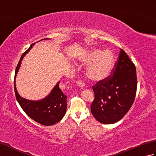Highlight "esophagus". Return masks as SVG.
Returning a JSON list of instances; mask_svg holds the SVG:
<instances>
[{
    "instance_id": "esophagus-1",
    "label": "esophagus",
    "mask_w": 156,
    "mask_h": 156,
    "mask_svg": "<svg viewBox=\"0 0 156 156\" xmlns=\"http://www.w3.org/2000/svg\"><path fill=\"white\" fill-rule=\"evenodd\" d=\"M76 84H77L78 87H80V88H84L85 87V83L81 80H79L76 81Z\"/></svg>"
}]
</instances>
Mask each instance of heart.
I'll return each instance as SVG.
<instances>
[{"instance_id":"heart-1","label":"heart","mask_w":156,"mask_h":156,"mask_svg":"<svg viewBox=\"0 0 156 156\" xmlns=\"http://www.w3.org/2000/svg\"><path fill=\"white\" fill-rule=\"evenodd\" d=\"M87 68L88 77L94 81L105 80L111 74L114 66V55L110 50L94 49L82 59Z\"/></svg>"}]
</instances>
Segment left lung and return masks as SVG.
I'll return each mask as SVG.
<instances>
[{
    "label": "left lung",
    "mask_w": 156,
    "mask_h": 156,
    "mask_svg": "<svg viewBox=\"0 0 156 156\" xmlns=\"http://www.w3.org/2000/svg\"><path fill=\"white\" fill-rule=\"evenodd\" d=\"M112 71V76L92 87L94 99L90 110L94 118L104 124L120 121L131 107L137 91L136 68L122 49Z\"/></svg>",
    "instance_id": "left-lung-1"
}]
</instances>
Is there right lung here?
<instances>
[{
  "mask_svg": "<svg viewBox=\"0 0 156 156\" xmlns=\"http://www.w3.org/2000/svg\"><path fill=\"white\" fill-rule=\"evenodd\" d=\"M34 44H32L27 50L22 54L16 68L14 81L16 98L23 110L33 120L43 125H53L62 120L66 114V108H67V102H66L67 96L63 93L61 89L59 88V82L52 89L48 96L39 101H29L21 97L19 94L16 88L15 78L20 68L22 59Z\"/></svg>",
  "mask_w": 156,
  "mask_h": 156,
  "instance_id": "add662e5",
  "label": "right lung"
}]
</instances>
